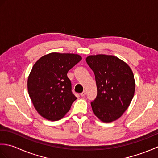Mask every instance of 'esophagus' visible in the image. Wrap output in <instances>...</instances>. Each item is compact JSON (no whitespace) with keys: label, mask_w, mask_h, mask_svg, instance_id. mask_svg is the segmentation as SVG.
<instances>
[{"label":"esophagus","mask_w":158,"mask_h":158,"mask_svg":"<svg viewBox=\"0 0 158 158\" xmlns=\"http://www.w3.org/2000/svg\"><path fill=\"white\" fill-rule=\"evenodd\" d=\"M85 94H86V92H85V91H83V92L81 93V94H80V95H81V96L83 97V96H85Z\"/></svg>","instance_id":"1"}]
</instances>
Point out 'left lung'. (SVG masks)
Instances as JSON below:
<instances>
[{"label": "left lung", "instance_id": "obj_1", "mask_svg": "<svg viewBox=\"0 0 158 158\" xmlns=\"http://www.w3.org/2000/svg\"><path fill=\"white\" fill-rule=\"evenodd\" d=\"M86 62L95 75L97 96L91 102L93 113L103 122H112L128 108L135 90L130 66L114 56H89Z\"/></svg>", "mask_w": 158, "mask_h": 158}]
</instances>
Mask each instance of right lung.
<instances>
[{
  "mask_svg": "<svg viewBox=\"0 0 158 158\" xmlns=\"http://www.w3.org/2000/svg\"><path fill=\"white\" fill-rule=\"evenodd\" d=\"M81 59L78 54L53 52L41 57L33 66L28 79V91L35 109L43 117L57 121L69 112L77 98L67 73Z\"/></svg>",
  "mask_w": 158,
  "mask_h": 158,
  "instance_id": "right-lung-1",
  "label": "right lung"
}]
</instances>
